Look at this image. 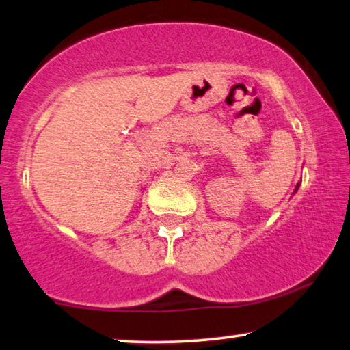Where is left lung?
<instances>
[{
  "label": "left lung",
  "instance_id": "obj_1",
  "mask_svg": "<svg viewBox=\"0 0 350 350\" xmlns=\"http://www.w3.org/2000/svg\"><path fill=\"white\" fill-rule=\"evenodd\" d=\"M297 189H299V185H297ZM297 189H295V190H297Z\"/></svg>",
  "mask_w": 350,
  "mask_h": 350
}]
</instances>
